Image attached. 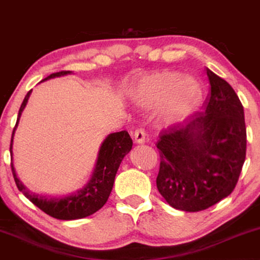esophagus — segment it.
Returning <instances> with one entry per match:
<instances>
[{
	"mask_svg": "<svg viewBox=\"0 0 260 260\" xmlns=\"http://www.w3.org/2000/svg\"><path fill=\"white\" fill-rule=\"evenodd\" d=\"M134 140L137 144H144L146 140V133L143 128H137L136 132H134Z\"/></svg>",
	"mask_w": 260,
	"mask_h": 260,
	"instance_id": "1",
	"label": "esophagus"
}]
</instances>
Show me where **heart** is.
Returning <instances> with one entry per match:
<instances>
[{
    "instance_id": "obj_1",
    "label": "heart",
    "mask_w": 260,
    "mask_h": 260,
    "mask_svg": "<svg viewBox=\"0 0 260 260\" xmlns=\"http://www.w3.org/2000/svg\"><path fill=\"white\" fill-rule=\"evenodd\" d=\"M129 98L139 108L159 107V119L165 124L182 122L199 108L203 90L200 82L181 72L164 70L143 76L129 88Z\"/></svg>"
}]
</instances>
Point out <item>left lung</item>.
<instances>
[{
  "mask_svg": "<svg viewBox=\"0 0 260 260\" xmlns=\"http://www.w3.org/2000/svg\"><path fill=\"white\" fill-rule=\"evenodd\" d=\"M210 91L205 112L160 132L157 188L175 209L200 212L237 185L246 157L244 107L233 88L207 69Z\"/></svg>",
  "mask_w": 260,
  "mask_h": 260,
  "instance_id": "obj_1",
  "label": "left lung"
}]
</instances>
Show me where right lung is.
<instances>
[{"instance_id": "right-lung-1", "label": "right lung", "mask_w": 260, "mask_h": 260, "mask_svg": "<svg viewBox=\"0 0 260 260\" xmlns=\"http://www.w3.org/2000/svg\"><path fill=\"white\" fill-rule=\"evenodd\" d=\"M71 71H60L52 74L43 79L60 77V76L70 75ZM32 90H29L25 96L21 107H20L19 115H17L16 124L14 127L12 134V141H10V157H12V171L14 179H15L17 189L28 199L33 205L40 208L44 213L50 215L54 219L59 220H76L83 219L91 214H94L106 205L107 200L112 192L114 181L117 169L122 161V159L129 151L132 150L133 141L131 139L129 134L126 131L112 133L103 140L101 147L99 150L98 160H96L94 171H92L91 177L89 182L83 186L82 189L72 192L71 195L65 197H46L39 193L30 192L28 189L23 185V183L17 177L15 168L13 164V139L15 129L19 123L20 117H21L22 110L28 102L29 95Z\"/></svg>"}]
</instances>
